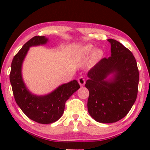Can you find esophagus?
Wrapping results in <instances>:
<instances>
[{"label":"esophagus","mask_w":150,"mask_h":150,"mask_svg":"<svg viewBox=\"0 0 150 150\" xmlns=\"http://www.w3.org/2000/svg\"><path fill=\"white\" fill-rule=\"evenodd\" d=\"M78 83H79L80 86H83L85 83H86V81H85V78L82 76L80 77V78H78Z\"/></svg>","instance_id":"1"}]
</instances>
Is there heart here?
<instances>
[{"label":"heart","instance_id":"b5f03b06","mask_svg":"<svg viewBox=\"0 0 150 150\" xmlns=\"http://www.w3.org/2000/svg\"><path fill=\"white\" fill-rule=\"evenodd\" d=\"M93 47L92 45H86V46H83L81 48V54L83 56L86 57V56H88L92 52L91 57V61L93 62H99V60H101L103 58L104 51H102V49H100V48H96L93 51Z\"/></svg>","mask_w":150,"mask_h":150}]
</instances>
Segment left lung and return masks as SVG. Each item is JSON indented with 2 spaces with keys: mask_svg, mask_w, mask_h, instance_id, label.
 Segmentation results:
<instances>
[{
  "mask_svg": "<svg viewBox=\"0 0 150 150\" xmlns=\"http://www.w3.org/2000/svg\"><path fill=\"white\" fill-rule=\"evenodd\" d=\"M111 57L104 58L88 71V111L96 121L111 123L121 120L134 105L138 93L137 63L132 53L120 42L107 40Z\"/></svg>",
  "mask_w": 150,
  "mask_h": 150,
  "instance_id": "1",
  "label": "left lung"
}]
</instances>
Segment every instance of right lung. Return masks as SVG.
I'll return each mask as SVG.
<instances>
[{
  "label": "right lung",
  "mask_w": 150,
  "mask_h": 150,
  "mask_svg": "<svg viewBox=\"0 0 150 150\" xmlns=\"http://www.w3.org/2000/svg\"><path fill=\"white\" fill-rule=\"evenodd\" d=\"M48 38L35 36L28 40L14 56L11 62L10 82L17 105L31 120L42 124L58 120L64 113L66 101L80 88L76 80L58 86L46 95H36L29 91L22 78V67L25 57L32 46L46 44Z\"/></svg>",
  "instance_id": "1"
}]
</instances>
